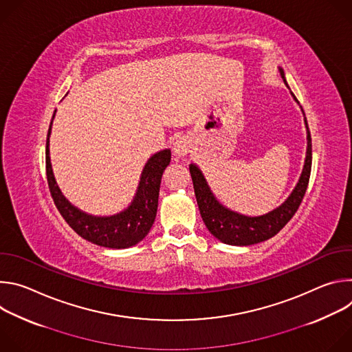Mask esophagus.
Wrapping results in <instances>:
<instances>
[{"mask_svg": "<svg viewBox=\"0 0 352 352\" xmlns=\"http://www.w3.org/2000/svg\"><path fill=\"white\" fill-rule=\"evenodd\" d=\"M174 155L178 157H184L190 152V143L186 138H179L175 143H174Z\"/></svg>", "mask_w": 352, "mask_h": 352, "instance_id": "obj_1", "label": "esophagus"}]
</instances>
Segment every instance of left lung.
<instances>
[{"label":"left lung","mask_w":352,"mask_h":352,"mask_svg":"<svg viewBox=\"0 0 352 352\" xmlns=\"http://www.w3.org/2000/svg\"><path fill=\"white\" fill-rule=\"evenodd\" d=\"M280 75L284 83L287 85L284 71L281 68H280ZM291 94L295 102L298 103L294 93ZM305 125H307V133H308V147H307V157H305L302 174H300L296 186L294 188L291 195L287 197L285 202L277 209L263 216H256V217L243 216L224 208L210 190L202 171H200L195 164L189 166V173L192 177L200 216H202L208 230L219 241L228 245H236V246L259 243L274 236L292 219V216L298 210L300 202H302V199L305 196V192L309 184L311 168H312V139H311V132L308 128L307 118H305Z\"/></svg>","instance_id":"8db88e82"}]
</instances>
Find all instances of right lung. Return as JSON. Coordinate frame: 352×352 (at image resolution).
Wrapping results in <instances>:
<instances>
[{"mask_svg":"<svg viewBox=\"0 0 352 352\" xmlns=\"http://www.w3.org/2000/svg\"><path fill=\"white\" fill-rule=\"evenodd\" d=\"M52 124H50L48 128L45 143L47 182L54 204L64 220L78 235L98 246L125 249L140 242L147 235L150 228H152L156 219L162 177L171 160L170 148L162 150V152L153 155L147 160L142 171L136 195L128 209L114 216H91L71 205L56 182L52 163H50L48 148Z\"/></svg>","mask_w":352,"mask_h":352,"instance_id":"1","label":"right lung"}]
</instances>
